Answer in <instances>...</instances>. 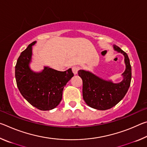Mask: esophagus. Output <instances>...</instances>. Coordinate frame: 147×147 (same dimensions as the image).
<instances>
[{
	"mask_svg": "<svg viewBox=\"0 0 147 147\" xmlns=\"http://www.w3.org/2000/svg\"><path fill=\"white\" fill-rule=\"evenodd\" d=\"M79 69H80V68L78 67L74 66L73 68H72V71H73V73H74V74H77V73H78V71H79Z\"/></svg>",
	"mask_w": 147,
	"mask_h": 147,
	"instance_id": "esophagus-1",
	"label": "esophagus"
}]
</instances>
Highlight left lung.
I'll use <instances>...</instances> for the list:
<instances>
[{
	"mask_svg": "<svg viewBox=\"0 0 147 147\" xmlns=\"http://www.w3.org/2000/svg\"><path fill=\"white\" fill-rule=\"evenodd\" d=\"M113 49L124 56L126 69L122 74L123 80L119 83L106 80L85 70H79L78 75L83 82V98L89 106L98 110H106L115 106L127 93L130 86L131 69L127 54L113 45Z\"/></svg>",
	"mask_w": 147,
	"mask_h": 147,
	"instance_id": "1",
	"label": "left lung"
}]
</instances>
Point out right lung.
<instances>
[{"label":"right lung","mask_w":147,"mask_h":147,"mask_svg":"<svg viewBox=\"0 0 147 147\" xmlns=\"http://www.w3.org/2000/svg\"><path fill=\"white\" fill-rule=\"evenodd\" d=\"M30 44L21 53L16 65V79L20 93L28 102L40 110L55 108L62 99L64 87L74 74L71 69L58 71L44 67L40 72H34L30 67L32 61V46Z\"/></svg>","instance_id":"obj_1"}]
</instances>
